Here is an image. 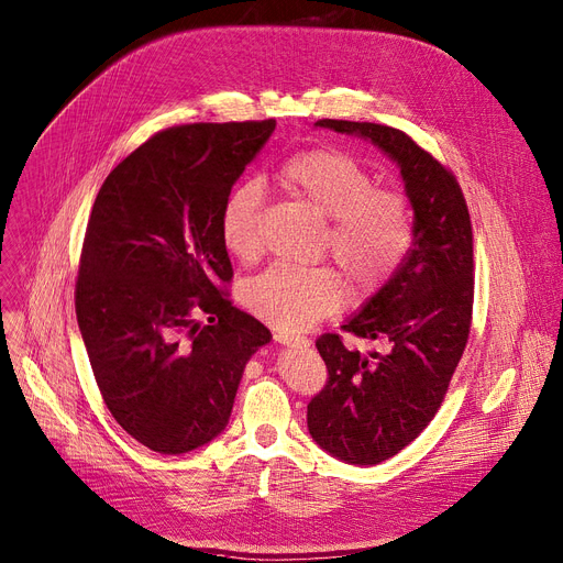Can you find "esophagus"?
Listing matches in <instances>:
<instances>
[{
	"mask_svg": "<svg viewBox=\"0 0 563 563\" xmlns=\"http://www.w3.org/2000/svg\"><path fill=\"white\" fill-rule=\"evenodd\" d=\"M276 342L280 344H291V346H308L310 340L306 335H299V333H291V331H276L274 333Z\"/></svg>",
	"mask_w": 563,
	"mask_h": 563,
	"instance_id": "34e87169",
	"label": "esophagus"
}]
</instances>
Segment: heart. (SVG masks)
I'll return each instance as SVG.
<instances>
[{"mask_svg":"<svg viewBox=\"0 0 563 563\" xmlns=\"http://www.w3.org/2000/svg\"><path fill=\"white\" fill-rule=\"evenodd\" d=\"M283 183L329 217L323 251L344 272L351 291L367 297L386 285L412 246V210L397 189L376 187L372 170L338 147H312L285 162ZM264 187L242 180L225 194L219 210L223 246L240 260L262 249ZM344 297L333 266L276 262L244 285V306L278 329H301L331 314Z\"/></svg>","mask_w":563,"mask_h":563,"instance_id":"1","label":"heart"}]
</instances>
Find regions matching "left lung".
<instances>
[{"mask_svg": "<svg viewBox=\"0 0 563 563\" xmlns=\"http://www.w3.org/2000/svg\"><path fill=\"white\" fill-rule=\"evenodd\" d=\"M317 125L361 134L388 153L416 212L404 264L342 327L383 340L386 351L349 349L340 333L317 340L329 376L308 404L310 435L340 461L374 465L410 445L445 401L472 327V223L456 175L406 132L335 118Z\"/></svg>", "mask_w": 563, "mask_h": 563, "instance_id": "obj_1", "label": "left lung"}]
</instances>
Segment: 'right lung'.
I'll list each match as a JSON object with an SVG mask.
<instances>
[{
	"label": "right lung",
	"instance_id": "1",
	"mask_svg": "<svg viewBox=\"0 0 563 563\" xmlns=\"http://www.w3.org/2000/svg\"><path fill=\"white\" fill-rule=\"evenodd\" d=\"M274 118L153 134L98 191L75 312L100 395L134 440L185 454L217 438L255 349L272 340L225 289L219 210Z\"/></svg>",
	"mask_w": 563,
	"mask_h": 563
}]
</instances>
